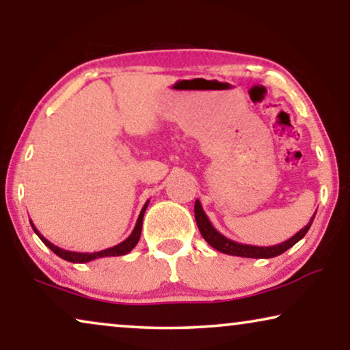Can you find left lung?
I'll return each mask as SVG.
<instances>
[{"label":"left lung","instance_id":"left-lung-1","mask_svg":"<svg viewBox=\"0 0 350 350\" xmlns=\"http://www.w3.org/2000/svg\"><path fill=\"white\" fill-rule=\"evenodd\" d=\"M317 213V212H315ZM315 213L310 218V221L306 224V226L295 234L293 237H290L288 241L277 243V245H271V247H256V245H245V243H239L234 242L231 239L224 237L221 232H218L217 229L213 228V224L210 223V219L207 215H205L202 205H200L199 199L196 200L194 204V217H196V223H198V228L202 237L205 239V242L208 243L210 247H213L215 250L226 253V255H232V256H242V258H274L279 256L282 253L288 250L295 245L296 242H299L301 239L306 236V232L309 231L310 224H312Z\"/></svg>","mask_w":350,"mask_h":350}]
</instances>
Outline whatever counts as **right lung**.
<instances>
[{
	"instance_id": "right-lung-1",
	"label": "right lung",
	"mask_w": 350,
	"mask_h": 350,
	"mask_svg": "<svg viewBox=\"0 0 350 350\" xmlns=\"http://www.w3.org/2000/svg\"><path fill=\"white\" fill-rule=\"evenodd\" d=\"M148 204H150V200H146V204L143 205L140 215H138V219H137V224L135 228H133V231L131 236H129L126 241H122L121 243H118V245L114 247H109V248H105V250H100V252H94V253H81V252H70V250H64V248L54 245V243L47 241V239L42 236V234L38 231L35 228V224H31L33 231L36 232V236L41 239L42 243H44L46 247H49L52 252L55 253L57 256H60L62 260L65 261H70V262H89L92 260H98V258H105V256H122V255H127L129 252L132 250L133 247L137 245L138 241H140V234H142V224H143V215H145V210L148 207Z\"/></svg>"
}]
</instances>
